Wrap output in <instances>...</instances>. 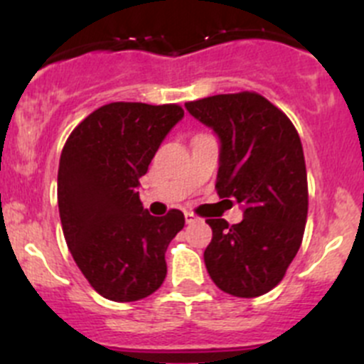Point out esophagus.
Segmentation results:
<instances>
[{"instance_id":"esophagus-1","label":"esophagus","mask_w":364,"mask_h":364,"mask_svg":"<svg viewBox=\"0 0 364 364\" xmlns=\"http://www.w3.org/2000/svg\"><path fill=\"white\" fill-rule=\"evenodd\" d=\"M185 220H186V223H196L199 218H197L193 213H185Z\"/></svg>"}]
</instances>
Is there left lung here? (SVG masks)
I'll return each instance as SVG.
<instances>
[{"mask_svg": "<svg viewBox=\"0 0 364 364\" xmlns=\"http://www.w3.org/2000/svg\"><path fill=\"white\" fill-rule=\"evenodd\" d=\"M185 107L218 134L220 199L243 205L240 223L208 218L204 252L216 287L257 297L284 280L301 247L308 215V181L299 134L287 114L255 91L215 95Z\"/></svg>", "mask_w": 364, "mask_h": 364, "instance_id": "1", "label": "left lung"}]
</instances>
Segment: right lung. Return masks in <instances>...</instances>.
Listing matches in <instances>:
<instances>
[{
  "instance_id": "right-lung-1",
  "label": "right lung",
  "mask_w": 364,
  "mask_h": 364,
  "mask_svg": "<svg viewBox=\"0 0 364 364\" xmlns=\"http://www.w3.org/2000/svg\"><path fill=\"white\" fill-rule=\"evenodd\" d=\"M183 114L178 104L112 102L84 117L65 142L58 168L61 227L80 273L105 299L139 301L164 284L165 252L185 215H149L137 186Z\"/></svg>"
}]
</instances>
